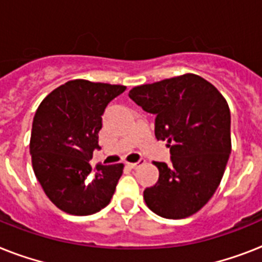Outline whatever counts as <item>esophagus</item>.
<instances>
[{
	"label": "esophagus",
	"mask_w": 262,
	"mask_h": 262,
	"mask_svg": "<svg viewBox=\"0 0 262 262\" xmlns=\"http://www.w3.org/2000/svg\"><path fill=\"white\" fill-rule=\"evenodd\" d=\"M145 164V160H142V158H140V160H138L137 162H127V166H129V168H132V169H137V168H140V166H141V165H144Z\"/></svg>",
	"instance_id": "obj_1"
}]
</instances>
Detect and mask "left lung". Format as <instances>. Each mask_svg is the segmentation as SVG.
<instances>
[{
    "mask_svg": "<svg viewBox=\"0 0 262 262\" xmlns=\"http://www.w3.org/2000/svg\"><path fill=\"white\" fill-rule=\"evenodd\" d=\"M129 97L155 114L156 137L170 148V164L155 162L160 177L144 190L146 205L165 219L192 216L214 194L229 160L225 98L212 83L190 73L136 86Z\"/></svg>",
    "mask_w": 262,
    "mask_h": 262,
    "instance_id": "1",
    "label": "left lung"
}]
</instances>
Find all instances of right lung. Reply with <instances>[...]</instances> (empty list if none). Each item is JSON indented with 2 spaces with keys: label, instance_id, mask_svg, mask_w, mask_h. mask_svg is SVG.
<instances>
[{
  "label": "right lung",
  "instance_id": "right-lung-1",
  "mask_svg": "<svg viewBox=\"0 0 262 262\" xmlns=\"http://www.w3.org/2000/svg\"><path fill=\"white\" fill-rule=\"evenodd\" d=\"M126 86L68 81L41 102L33 120L30 155L33 170L50 201L63 212L88 216L111 202L122 164H97L102 114Z\"/></svg>",
  "mask_w": 262,
  "mask_h": 262
}]
</instances>
